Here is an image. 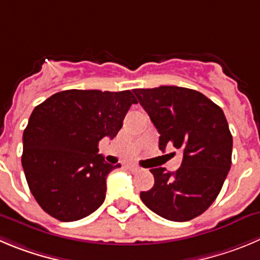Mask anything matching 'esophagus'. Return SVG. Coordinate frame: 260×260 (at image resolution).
<instances>
[{
	"label": "esophagus",
	"mask_w": 260,
	"mask_h": 260,
	"mask_svg": "<svg viewBox=\"0 0 260 260\" xmlns=\"http://www.w3.org/2000/svg\"><path fill=\"white\" fill-rule=\"evenodd\" d=\"M127 169H129L131 172H138L140 171V167L136 166V164H127Z\"/></svg>",
	"instance_id": "1"
}]
</instances>
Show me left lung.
I'll return each mask as SVG.
<instances>
[{
    "label": "left lung",
    "mask_w": 260,
    "mask_h": 260,
    "mask_svg": "<svg viewBox=\"0 0 260 260\" xmlns=\"http://www.w3.org/2000/svg\"><path fill=\"white\" fill-rule=\"evenodd\" d=\"M159 132V149L183 154L176 172L152 168L155 183L140 193L160 217L187 222L217 199L232 161V135L224 113L195 89L177 86L133 89Z\"/></svg>",
    "instance_id": "obj_1"
}]
</instances>
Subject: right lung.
<instances>
[{
  "label": "right lung",
  "instance_id": "obj_1",
  "mask_svg": "<svg viewBox=\"0 0 260 260\" xmlns=\"http://www.w3.org/2000/svg\"><path fill=\"white\" fill-rule=\"evenodd\" d=\"M132 104L131 91L67 89L36 106L23 133V164L40 207L61 222L87 217L105 200L111 166L99 141L113 140Z\"/></svg>",
  "mask_w": 260,
  "mask_h": 260
}]
</instances>
